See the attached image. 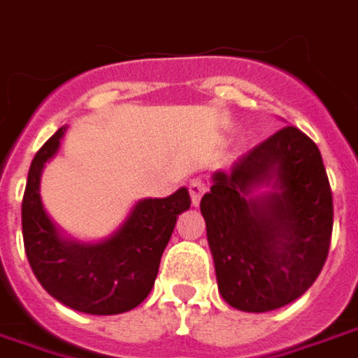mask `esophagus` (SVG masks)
Returning a JSON list of instances; mask_svg holds the SVG:
<instances>
[{"label": "esophagus", "mask_w": 358, "mask_h": 358, "mask_svg": "<svg viewBox=\"0 0 358 358\" xmlns=\"http://www.w3.org/2000/svg\"><path fill=\"white\" fill-rule=\"evenodd\" d=\"M205 191H207V183H205L203 179L197 177V179H191V181H189V193H191L193 205H199V201Z\"/></svg>", "instance_id": "34e87169"}]
</instances>
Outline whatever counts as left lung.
Returning a JSON list of instances; mask_svg holds the SVG:
<instances>
[{"label":"left lung","instance_id":"obj_1","mask_svg":"<svg viewBox=\"0 0 358 358\" xmlns=\"http://www.w3.org/2000/svg\"><path fill=\"white\" fill-rule=\"evenodd\" d=\"M271 191L252 197V189ZM219 293L247 313L279 309L323 268L333 233V193L319 147L282 127L231 167L213 173L201 199Z\"/></svg>","mask_w":358,"mask_h":358}]
</instances>
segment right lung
<instances>
[{
  "label": "right lung",
  "instance_id": "1",
  "mask_svg": "<svg viewBox=\"0 0 358 358\" xmlns=\"http://www.w3.org/2000/svg\"><path fill=\"white\" fill-rule=\"evenodd\" d=\"M65 127L35 153L21 203V229L27 261L53 299L87 313L119 315L141 305L153 289L161 255L171 239L177 217L191 207L185 187L165 199L139 201L127 221L101 243L62 237L39 195L43 165L59 149Z\"/></svg>",
  "mask_w": 358,
  "mask_h": 358
}]
</instances>
